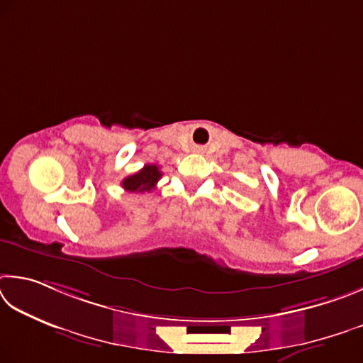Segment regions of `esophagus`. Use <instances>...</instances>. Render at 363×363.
Returning a JSON list of instances; mask_svg holds the SVG:
<instances>
[{
  "label": "esophagus",
  "instance_id": "obj_1",
  "mask_svg": "<svg viewBox=\"0 0 363 363\" xmlns=\"http://www.w3.org/2000/svg\"><path fill=\"white\" fill-rule=\"evenodd\" d=\"M202 148H199V146H198V148H194V151H201Z\"/></svg>",
  "mask_w": 363,
  "mask_h": 363
}]
</instances>
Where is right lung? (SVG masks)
Instances as JSON below:
<instances>
[{
  "label": "right lung",
  "instance_id": "add662e5",
  "mask_svg": "<svg viewBox=\"0 0 363 363\" xmlns=\"http://www.w3.org/2000/svg\"><path fill=\"white\" fill-rule=\"evenodd\" d=\"M162 177V172L156 164H146L142 170H138L137 174L129 175L124 178L123 188L129 193H146L155 189L159 178Z\"/></svg>",
  "mask_w": 363,
  "mask_h": 363
}]
</instances>
